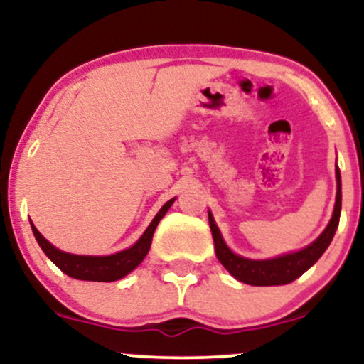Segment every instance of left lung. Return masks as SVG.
<instances>
[{
  "mask_svg": "<svg viewBox=\"0 0 364 364\" xmlns=\"http://www.w3.org/2000/svg\"><path fill=\"white\" fill-rule=\"evenodd\" d=\"M337 174V196L336 207H333V215L330 219L323 232L316 241H313L310 246L304 250H299L296 253L284 255V257L272 258V260H248V258L237 257L228 248L220 236L219 228L214 223V217L208 212V224H210L212 237H214L215 255L219 262L225 269L235 275L237 281L250 284V286H282L289 284L303 275L308 269L323 255L332 241L336 229L339 225L341 205H342V193H341V173L336 169Z\"/></svg>",
  "mask_w": 364,
  "mask_h": 364,
  "instance_id": "obj_1",
  "label": "left lung"
}]
</instances>
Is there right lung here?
<instances>
[{
  "mask_svg": "<svg viewBox=\"0 0 364 364\" xmlns=\"http://www.w3.org/2000/svg\"><path fill=\"white\" fill-rule=\"evenodd\" d=\"M173 202L174 198L162 205L161 210L157 212V215L154 217L152 223H150L147 231L141 235L140 240L136 241L132 248L123 250V252L116 255H109V257H85V255L65 253L61 252V250L54 248V246L37 231L34 224L31 223V225L32 232H34L37 243L43 248V252L48 255L49 260L66 275H70V277L73 279H80V281L112 282L124 277V275L129 274L133 269H136V267L140 265L141 260L145 258V255L149 253L154 231H156L159 220L166 215V212L169 210Z\"/></svg>",
  "mask_w": 364,
  "mask_h": 364,
  "instance_id": "1",
  "label": "right lung"
}]
</instances>
